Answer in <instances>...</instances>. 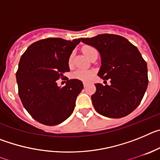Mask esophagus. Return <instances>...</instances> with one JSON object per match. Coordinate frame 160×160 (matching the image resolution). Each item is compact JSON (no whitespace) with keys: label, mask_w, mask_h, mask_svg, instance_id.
<instances>
[{"label":"esophagus","mask_w":160,"mask_h":160,"mask_svg":"<svg viewBox=\"0 0 160 160\" xmlns=\"http://www.w3.org/2000/svg\"><path fill=\"white\" fill-rule=\"evenodd\" d=\"M83 86H84V87H87V86H88V83L86 82H83Z\"/></svg>","instance_id":"1"}]
</instances>
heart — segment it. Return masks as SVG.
<instances>
[{
	"label": "heart",
	"mask_w": 160,
	"mask_h": 160,
	"mask_svg": "<svg viewBox=\"0 0 160 160\" xmlns=\"http://www.w3.org/2000/svg\"><path fill=\"white\" fill-rule=\"evenodd\" d=\"M93 50H95V49L91 46H86V47L83 48V53L84 54L88 57L90 53L93 51ZM72 57L73 55H71L70 58V60H69V62H71L72 61ZM93 71L91 70H76L74 73H73V77L75 78L80 79V80H82V81H90L91 80V78H93Z\"/></svg>",
	"instance_id": "1"
}]
</instances>
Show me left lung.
<instances>
[{
	"label": "left lung",
	"instance_id": "8db88e82",
	"mask_svg": "<svg viewBox=\"0 0 160 160\" xmlns=\"http://www.w3.org/2000/svg\"><path fill=\"white\" fill-rule=\"evenodd\" d=\"M81 41L99 52L98 75L111 79V85L95 84L91 99L96 111L108 118L129 114L139 105L148 85V66L138 49L119 35L106 33Z\"/></svg>",
	"mask_w": 160,
	"mask_h": 160
}]
</instances>
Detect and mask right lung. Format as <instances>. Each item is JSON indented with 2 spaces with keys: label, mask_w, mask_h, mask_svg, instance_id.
Here are the masks:
<instances>
[{
  "label": "right lung",
  "mask_w": 160,
  "mask_h": 160,
  "mask_svg": "<svg viewBox=\"0 0 160 160\" xmlns=\"http://www.w3.org/2000/svg\"><path fill=\"white\" fill-rule=\"evenodd\" d=\"M79 43V38L43 39L30 45L20 59L16 73L18 94L24 107L38 122L57 125L73 113L82 82L68 79L60 87L57 80L70 71L69 58Z\"/></svg>",
  "instance_id": "obj_1"
}]
</instances>
